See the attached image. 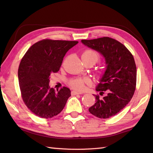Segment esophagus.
<instances>
[{
    "mask_svg": "<svg viewBox=\"0 0 153 153\" xmlns=\"http://www.w3.org/2000/svg\"><path fill=\"white\" fill-rule=\"evenodd\" d=\"M71 95H81V94H82V93L77 92V91H71Z\"/></svg>",
    "mask_w": 153,
    "mask_h": 153,
    "instance_id": "34e87169",
    "label": "esophagus"
}]
</instances>
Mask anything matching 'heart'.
<instances>
[{
	"label": "heart",
	"instance_id": "1",
	"mask_svg": "<svg viewBox=\"0 0 153 153\" xmlns=\"http://www.w3.org/2000/svg\"><path fill=\"white\" fill-rule=\"evenodd\" d=\"M99 54L92 48H87L82 54V59L83 62L87 61H93L94 62L96 63L99 61ZM68 84L74 89L82 91L86 85H90L91 81L86 77H76V78L71 79L68 82Z\"/></svg>",
	"mask_w": 153,
	"mask_h": 153
}]
</instances>
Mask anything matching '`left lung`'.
Masks as SVG:
<instances>
[{
	"instance_id": "left-lung-1",
	"label": "left lung",
	"mask_w": 153,
	"mask_h": 153,
	"mask_svg": "<svg viewBox=\"0 0 153 153\" xmlns=\"http://www.w3.org/2000/svg\"><path fill=\"white\" fill-rule=\"evenodd\" d=\"M82 42L101 53L107 64L105 73L96 88L100 95H95L96 102L89 111L97 118H110L128 105L135 93L137 69L134 56L124 45L111 37Z\"/></svg>"
}]
</instances>
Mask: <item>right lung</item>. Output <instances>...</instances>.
Returning a JSON list of instances; mask_svg holds the SVG:
<instances>
[{
  "label": "right lung",
  "instance_id": "right-lung-1",
  "mask_svg": "<svg viewBox=\"0 0 153 153\" xmlns=\"http://www.w3.org/2000/svg\"><path fill=\"white\" fill-rule=\"evenodd\" d=\"M77 43L45 39L32 45L22 58L18 68L19 89L23 101L34 114L53 118L64 108L70 90L63 87L56 92L50 88L49 76L58 72L65 54Z\"/></svg>",
  "mask_w": 153,
  "mask_h": 153
}]
</instances>
